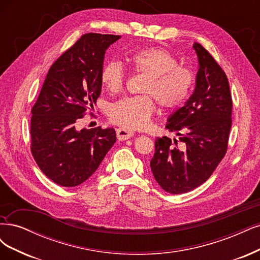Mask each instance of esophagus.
I'll use <instances>...</instances> for the list:
<instances>
[{
    "label": "esophagus",
    "instance_id": "34e87169",
    "mask_svg": "<svg viewBox=\"0 0 260 260\" xmlns=\"http://www.w3.org/2000/svg\"><path fill=\"white\" fill-rule=\"evenodd\" d=\"M133 134H134L133 131L123 129V128H118L117 130H116V136H117V139L119 141H126V140L132 138Z\"/></svg>",
    "mask_w": 260,
    "mask_h": 260
}]
</instances>
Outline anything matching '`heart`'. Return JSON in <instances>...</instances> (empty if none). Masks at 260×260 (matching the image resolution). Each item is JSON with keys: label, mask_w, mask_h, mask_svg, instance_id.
I'll use <instances>...</instances> for the list:
<instances>
[{"label": "heart", "mask_w": 260, "mask_h": 260, "mask_svg": "<svg viewBox=\"0 0 260 260\" xmlns=\"http://www.w3.org/2000/svg\"><path fill=\"white\" fill-rule=\"evenodd\" d=\"M127 62L137 73L146 76L142 91L147 94L124 98L111 105V120L124 129H142L147 126L156 112L153 96L161 107L172 110L182 105L191 91L194 80L192 72L186 67L178 66L177 59L167 49H141L129 56ZM101 82L111 93L122 90L126 72L120 62H106L101 70Z\"/></svg>", "instance_id": "1"}]
</instances>
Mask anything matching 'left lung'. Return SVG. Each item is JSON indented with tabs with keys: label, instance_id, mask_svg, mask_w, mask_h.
Wrapping results in <instances>:
<instances>
[{
	"label": "left lung",
	"instance_id": "8db88e82",
	"mask_svg": "<svg viewBox=\"0 0 260 260\" xmlns=\"http://www.w3.org/2000/svg\"><path fill=\"white\" fill-rule=\"evenodd\" d=\"M199 69L196 87L185 105L168 118L166 128L178 140L155 141L151 172L164 190L188 192L202 185L226 155L232 99L228 78L211 53L194 43Z\"/></svg>",
	"mask_w": 260,
	"mask_h": 260
}]
</instances>
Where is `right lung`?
<instances>
[{"instance_id": "add662e5", "label": "right lung", "mask_w": 260, "mask_h": 260, "mask_svg": "<svg viewBox=\"0 0 260 260\" xmlns=\"http://www.w3.org/2000/svg\"><path fill=\"white\" fill-rule=\"evenodd\" d=\"M119 35L87 33L53 62L32 107L31 153L63 187L87 181L116 142L113 128L77 129L101 94L104 55Z\"/></svg>"}]
</instances>
